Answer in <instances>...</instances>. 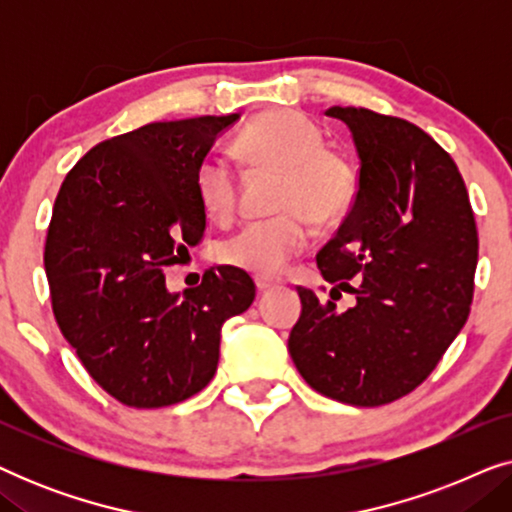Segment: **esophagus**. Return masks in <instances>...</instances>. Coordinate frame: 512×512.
I'll return each mask as SVG.
<instances>
[{
    "instance_id": "esophagus-1",
    "label": "esophagus",
    "mask_w": 512,
    "mask_h": 512,
    "mask_svg": "<svg viewBox=\"0 0 512 512\" xmlns=\"http://www.w3.org/2000/svg\"><path fill=\"white\" fill-rule=\"evenodd\" d=\"M272 286H277L275 279H270V277H256V289H258V291H270Z\"/></svg>"
}]
</instances>
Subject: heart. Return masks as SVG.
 <instances>
[{
	"label": "heart",
	"instance_id": "b5f03b06",
	"mask_svg": "<svg viewBox=\"0 0 512 512\" xmlns=\"http://www.w3.org/2000/svg\"><path fill=\"white\" fill-rule=\"evenodd\" d=\"M244 158L282 172L275 219L251 221L216 247L230 268L272 277L310 244L312 221L326 223L345 212L356 188L352 165L326 149L324 132L300 111L279 109L251 121L237 139ZM195 191L207 216L226 221L237 205V167L228 153L212 151L200 160Z\"/></svg>",
	"mask_w": 512,
	"mask_h": 512
}]
</instances>
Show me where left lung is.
<instances>
[{
    "label": "left lung",
    "mask_w": 512,
    "mask_h": 512,
    "mask_svg": "<svg viewBox=\"0 0 512 512\" xmlns=\"http://www.w3.org/2000/svg\"><path fill=\"white\" fill-rule=\"evenodd\" d=\"M326 116L352 132L359 188L317 254L331 298L298 286L289 352L314 391L375 408L417 389L464 328L478 228L457 165L422 128L363 107ZM342 290L349 308L337 305Z\"/></svg>",
    "instance_id": "1"
}]
</instances>
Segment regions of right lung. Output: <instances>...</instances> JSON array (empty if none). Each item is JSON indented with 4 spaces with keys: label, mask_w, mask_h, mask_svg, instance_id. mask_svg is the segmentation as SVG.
<instances>
[{
    "label": "right lung",
    "mask_w": 512,
    "mask_h": 512,
    "mask_svg": "<svg viewBox=\"0 0 512 512\" xmlns=\"http://www.w3.org/2000/svg\"><path fill=\"white\" fill-rule=\"evenodd\" d=\"M240 114L149 123L93 146L62 181L46 235L53 314L90 377L130 408H165L209 384L221 326L249 310L244 270H207L184 296L163 268L205 235L195 172Z\"/></svg>",
    "instance_id": "add662e5"
}]
</instances>
